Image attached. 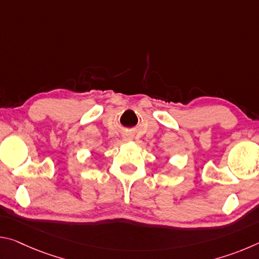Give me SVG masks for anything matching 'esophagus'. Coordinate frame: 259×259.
Instances as JSON below:
<instances>
[{
	"label": "esophagus",
	"instance_id": "obj_1",
	"mask_svg": "<svg viewBox=\"0 0 259 259\" xmlns=\"http://www.w3.org/2000/svg\"><path fill=\"white\" fill-rule=\"evenodd\" d=\"M125 139H130V138H125Z\"/></svg>",
	"mask_w": 259,
	"mask_h": 259
}]
</instances>
